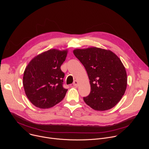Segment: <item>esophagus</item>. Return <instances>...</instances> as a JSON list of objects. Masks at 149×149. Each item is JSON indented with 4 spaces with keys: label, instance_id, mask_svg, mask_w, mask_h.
I'll use <instances>...</instances> for the list:
<instances>
[{
    "label": "esophagus",
    "instance_id": "1",
    "mask_svg": "<svg viewBox=\"0 0 149 149\" xmlns=\"http://www.w3.org/2000/svg\"><path fill=\"white\" fill-rule=\"evenodd\" d=\"M78 82L77 81H76V80H75L74 81V83H73V85H74V86H75V87H78Z\"/></svg>",
    "mask_w": 149,
    "mask_h": 149
}]
</instances>
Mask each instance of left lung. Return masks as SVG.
I'll list each match as a JSON object with an SVG mask.
<instances>
[{
  "instance_id": "left-lung-1",
  "label": "left lung",
  "mask_w": 149,
  "mask_h": 149,
  "mask_svg": "<svg viewBox=\"0 0 149 149\" xmlns=\"http://www.w3.org/2000/svg\"><path fill=\"white\" fill-rule=\"evenodd\" d=\"M74 55L86 68L91 85L84 101L97 111L113 107L124 94L127 84L125 68L120 58L110 50L97 47L76 49Z\"/></svg>"
}]
</instances>
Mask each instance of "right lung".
Listing matches in <instances>:
<instances>
[{"label":"right lung","instance_id":"add662e5","mask_svg":"<svg viewBox=\"0 0 149 149\" xmlns=\"http://www.w3.org/2000/svg\"><path fill=\"white\" fill-rule=\"evenodd\" d=\"M67 53V49H49L35 56L26 67L23 77L24 90L36 107H52L65 97L68 90L62 86L65 74L61 66Z\"/></svg>","mask_w":149,"mask_h":149}]
</instances>
